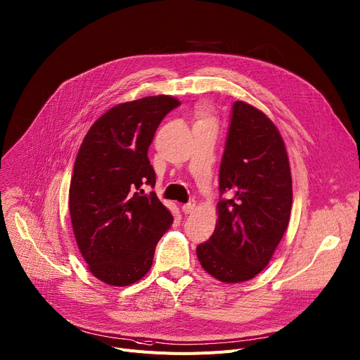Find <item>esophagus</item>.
<instances>
[{
	"instance_id": "34e87169",
	"label": "esophagus",
	"mask_w": 360,
	"mask_h": 360,
	"mask_svg": "<svg viewBox=\"0 0 360 360\" xmlns=\"http://www.w3.org/2000/svg\"><path fill=\"white\" fill-rule=\"evenodd\" d=\"M194 208H195V201H194V200H191V201H188L186 204L182 205V211H184L185 214H189Z\"/></svg>"
}]
</instances>
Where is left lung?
Listing matches in <instances>:
<instances>
[{"mask_svg":"<svg viewBox=\"0 0 360 360\" xmlns=\"http://www.w3.org/2000/svg\"><path fill=\"white\" fill-rule=\"evenodd\" d=\"M219 189V223L197 256L221 282L249 281L266 268L288 227L292 179L276 126L243 101L231 108Z\"/></svg>","mask_w":360,"mask_h":360,"instance_id":"8db88e82","label":"left lung"}]
</instances>
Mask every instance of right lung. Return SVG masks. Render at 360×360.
Wrapping results in <instances>:
<instances>
[{
    "instance_id": "obj_1",
    "label": "right lung",
    "mask_w": 360,
    "mask_h": 360,
    "mask_svg": "<svg viewBox=\"0 0 360 360\" xmlns=\"http://www.w3.org/2000/svg\"><path fill=\"white\" fill-rule=\"evenodd\" d=\"M181 103L169 95L118 104L88 130L69 188L74 234L91 274L112 286L145 276L174 217L143 185L155 186L148 150L165 115Z\"/></svg>"
}]
</instances>
